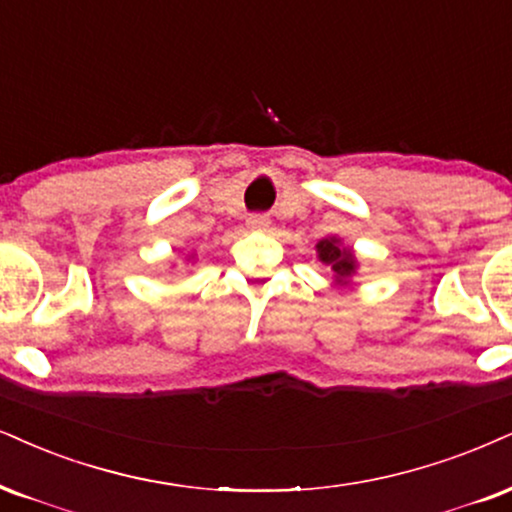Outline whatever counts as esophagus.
Segmentation results:
<instances>
[{
	"mask_svg": "<svg viewBox=\"0 0 512 512\" xmlns=\"http://www.w3.org/2000/svg\"><path fill=\"white\" fill-rule=\"evenodd\" d=\"M268 223H270V220L266 216H249V218H246V227H249V230H266Z\"/></svg>",
	"mask_w": 512,
	"mask_h": 512,
	"instance_id": "esophagus-1",
	"label": "esophagus"
}]
</instances>
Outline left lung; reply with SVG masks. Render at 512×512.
Here are the masks:
<instances>
[{
    "label": "left lung",
    "mask_w": 512,
    "mask_h": 512,
    "mask_svg": "<svg viewBox=\"0 0 512 512\" xmlns=\"http://www.w3.org/2000/svg\"><path fill=\"white\" fill-rule=\"evenodd\" d=\"M315 254H318V261L323 266L330 268L332 273V285L346 287L351 285V280L358 273V258L353 246L344 244L342 237L330 235L323 237L318 244H315Z\"/></svg>",
    "instance_id": "obj_1"
}]
</instances>
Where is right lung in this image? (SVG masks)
<instances>
[{"instance_id":"add662e5","label":"right lung","mask_w":512,"mask_h":512,"mask_svg":"<svg viewBox=\"0 0 512 512\" xmlns=\"http://www.w3.org/2000/svg\"><path fill=\"white\" fill-rule=\"evenodd\" d=\"M185 258H187V263H197V251H194V249H189ZM173 268H175V263H173Z\"/></svg>"}]
</instances>
